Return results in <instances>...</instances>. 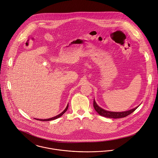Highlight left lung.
Masks as SVG:
<instances>
[{
  "label": "left lung",
  "instance_id": "8db88e82",
  "mask_svg": "<svg viewBox=\"0 0 158 158\" xmlns=\"http://www.w3.org/2000/svg\"><path fill=\"white\" fill-rule=\"evenodd\" d=\"M139 107V106H138ZM138 107L128 110V111H126V112H109V111H107L103 109H102L101 107H100L96 103L95 100H94V107L95 109V110L97 111V112L102 115L103 116L105 117H108V118H123V117H126L127 115H130L131 114H132L133 112H134L137 108Z\"/></svg>",
  "mask_w": 158,
  "mask_h": 158
}]
</instances>
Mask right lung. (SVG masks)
<instances>
[{"mask_svg":"<svg viewBox=\"0 0 158 158\" xmlns=\"http://www.w3.org/2000/svg\"><path fill=\"white\" fill-rule=\"evenodd\" d=\"M68 108V106H66V109H65L60 114H59V115H56V116H55V117H52V118H47V119H36V120H40V121H49V120H52L56 119V118L60 117L61 115H63L64 114V113H65V112H66Z\"/></svg>","mask_w":158,"mask_h":158,"instance_id":"obj_1","label":"right lung"}]
</instances>
